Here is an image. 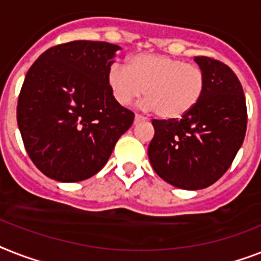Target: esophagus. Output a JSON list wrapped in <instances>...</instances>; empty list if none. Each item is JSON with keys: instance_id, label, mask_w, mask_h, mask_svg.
<instances>
[{"instance_id": "34e87169", "label": "esophagus", "mask_w": 261, "mask_h": 261, "mask_svg": "<svg viewBox=\"0 0 261 261\" xmlns=\"http://www.w3.org/2000/svg\"><path fill=\"white\" fill-rule=\"evenodd\" d=\"M146 120H147V118H146V116L139 115V114H137V115H135L134 123H135V124H137V123H141V122H146Z\"/></svg>"}]
</instances>
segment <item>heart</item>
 I'll list each match as a JSON object with an SVG mask.
<instances>
[{
	"mask_svg": "<svg viewBox=\"0 0 261 261\" xmlns=\"http://www.w3.org/2000/svg\"><path fill=\"white\" fill-rule=\"evenodd\" d=\"M110 90L119 105H133L146 90V109L165 119L189 114L204 95V69L196 64L156 54H139L127 63V69L112 64L107 73Z\"/></svg>",
	"mask_w": 261,
	"mask_h": 261,
	"instance_id": "obj_1",
	"label": "heart"
}]
</instances>
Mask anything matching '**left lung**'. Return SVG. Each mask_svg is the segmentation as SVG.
Listing matches in <instances>:
<instances>
[{"mask_svg": "<svg viewBox=\"0 0 261 261\" xmlns=\"http://www.w3.org/2000/svg\"><path fill=\"white\" fill-rule=\"evenodd\" d=\"M206 87L198 105L181 119H152L149 160L167 184L204 189L225 174L243 145L247 105L240 80L222 61L197 56Z\"/></svg>", "mask_w": 261, "mask_h": 261, "instance_id": "left-lung-1", "label": "left lung"}]
</instances>
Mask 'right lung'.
I'll use <instances>...</instances> for the list:
<instances>
[{
  "mask_svg": "<svg viewBox=\"0 0 261 261\" xmlns=\"http://www.w3.org/2000/svg\"><path fill=\"white\" fill-rule=\"evenodd\" d=\"M118 49L105 41L59 44L28 71L17 123L28 155L46 177L77 182L95 175L134 122L107 82Z\"/></svg>",
  "mask_w": 261,
  "mask_h": 261,
  "instance_id": "1",
  "label": "right lung"
}]
</instances>
